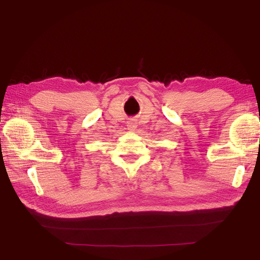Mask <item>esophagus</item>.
<instances>
[{"label":"esophagus","mask_w":260,"mask_h":260,"mask_svg":"<svg viewBox=\"0 0 260 260\" xmlns=\"http://www.w3.org/2000/svg\"><path fill=\"white\" fill-rule=\"evenodd\" d=\"M136 123L134 122V121H129V122H128V128L130 129V130H132V129H135L136 128Z\"/></svg>","instance_id":"obj_1"}]
</instances>
